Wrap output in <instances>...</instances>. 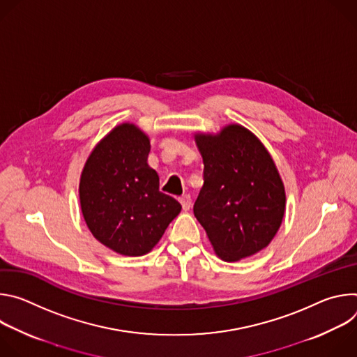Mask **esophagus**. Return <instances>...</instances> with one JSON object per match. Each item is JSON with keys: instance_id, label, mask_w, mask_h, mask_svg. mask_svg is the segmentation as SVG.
Here are the masks:
<instances>
[{"instance_id": "1", "label": "esophagus", "mask_w": 357, "mask_h": 357, "mask_svg": "<svg viewBox=\"0 0 357 357\" xmlns=\"http://www.w3.org/2000/svg\"><path fill=\"white\" fill-rule=\"evenodd\" d=\"M179 202L182 205V209L183 211H189L192 208V197L189 195H183L179 197Z\"/></svg>"}]
</instances>
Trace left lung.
Instances as JSON below:
<instances>
[{"label":"left lung","mask_w":357,"mask_h":357,"mask_svg":"<svg viewBox=\"0 0 357 357\" xmlns=\"http://www.w3.org/2000/svg\"><path fill=\"white\" fill-rule=\"evenodd\" d=\"M203 157V186L193 205L218 256L238 261L266 248L285 212V190L268 151L247 128L195 135Z\"/></svg>","instance_id":"8db88e82"}]
</instances>
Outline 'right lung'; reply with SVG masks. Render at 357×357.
I'll return each instance as SVG.
<instances>
[{"label": "right lung", "mask_w": 357, "mask_h": 357, "mask_svg": "<svg viewBox=\"0 0 357 357\" xmlns=\"http://www.w3.org/2000/svg\"><path fill=\"white\" fill-rule=\"evenodd\" d=\"M149 139L134 124L117 126L101 139L82 172L80 206L91 234L123 256H142L179 215L181 203L160 192L146 164Z\"/></svg>", "instance_id": "obj_1"}]
</instances>
